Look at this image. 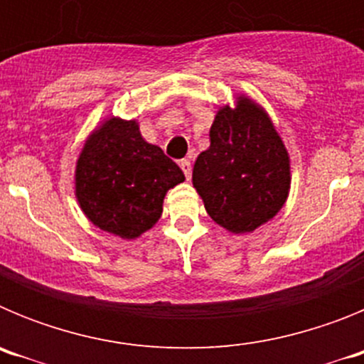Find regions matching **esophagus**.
<instances>
[{"instance_id":"obj_1","label":"esophagus","mask_w":364,"mask_h":364,"mask_svg":"<svg viewBox=\"0 0 364 364\" xmlns=\"http://www.w3.org/2000/svg\"><path fill=\"white\" fill-rule=\"evenodd\" d=\"M180 167H182V171H184V175H186V178H191V162H189L188 159H184V160H180Z\"/></svg>"}]
</instances>
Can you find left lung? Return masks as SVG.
I'll return each mask as SVG.
<instances>
[{
    "mask_svg": "<svg viewBox=\"0 0 364 364\" xmlns=\"http://www.w3.org/2000/svg\"><path fill=\"white\" fill-rule=\"evenodd\" d=\"M210 147L193 167V188L218 226L252 233L282 210L291 184L290 154L262 105L239 95L222 105Z\"/></svg>",
    "mask_w": 364,
    "mask_h": 364,
    "instance_id": "8db88e82",
    "label": "left lung"
}]
</instances>
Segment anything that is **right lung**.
<instances>
[{
  "mask_svg": "<svg viewBox=\"0 0 364 364\" xmlns=\"http://www.w3.org/2000/svg\"><path fill=\"white\" fill-rule=\"evenodd\" d=\"M184 180L159 146L144 140L136 120L109 117L83 144L74 193L96 228L133 240L159 222L166 193Z\"/></svg>",
  "mask_w": 364,
  "mask_h": 364,
  "instance_id": "add662e5",
  "label": "right lung"
}]
</instances>
